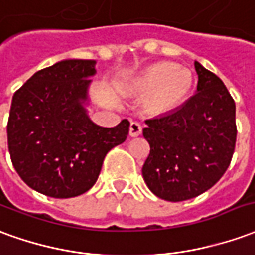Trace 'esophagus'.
Wrapping results in <instances>:
<instances>
[{
	"instance_id": "34e87169",
	"label": "esophagus",
	"mask_w": 255,
	"mask_h": 255,
	"mask_svg": "<svg viewBox=\"0 0 255 255\" xmlns=\"http://www.w3.org/2000/svg\"><path fill=\"white\" fill-rule=\"evenodd\" d=\"M140 133H142V127H140L139 123H131V124H129V136L135 138V136H139Z\"/></svg>"
}]
</instances>
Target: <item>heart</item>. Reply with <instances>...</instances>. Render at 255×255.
<instances>
[{
  "label": "heart",
  "mask_w": 255,
  "mask_h": 255,
  "mask_svg": "<svg viewBox=\"0 0 255 255\" xmlns=\"http://www.w3.org/2000/svg\"><path fill=\"white\" fill-rule=\"evenodd\" d=\"M193 87L192 73L172 62H160L149 66L133 81L140 94H150L147 103L156 113L177 109L190 95Z\"/></svg>",
  "instance_id": "1"
}]
</instances>
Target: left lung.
<instances>
[{
	"instance_id": "left-lung-1",
	"label": "left lung",
	"mask_w": 255,
	"mask_h": 255,
	"mask_svg": "<svg viewBox=\"0 0 255 255\" xmlns=\"http://www.w3.org/2000/svg\"><path fill=\"white\" fill-rule=\"evenodd\" d=\"M197 91L182 106L146 120L150 153L142 167L147 188L167 202L202 195L231 164L236 106L222 80L195 62Z\"/></svg>"
}]
</instances>
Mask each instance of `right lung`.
<instances>
[{"instance_id":"obj_1","label":"right lung","mask_w":255,"mask_h":255,"mask_svg":"<svg viewBox=\"0 0 255 255\" xmlns=\"http://www.w3.org/2000/svg\"><path fill=\"white\" fill-rule=\"evenodd\" d=\"M95 60L66 59L33 74L12 98L8 149L31 189L56 199L83 195L97 182L103 158L127 139L129 122L97 126L87 115Z\"/></svg>"}]
</instances>
